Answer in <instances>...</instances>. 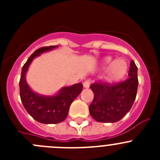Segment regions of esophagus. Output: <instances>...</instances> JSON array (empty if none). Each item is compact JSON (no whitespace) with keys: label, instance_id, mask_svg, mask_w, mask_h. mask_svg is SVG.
<instances>
[{"label":"esophagus","instance_id":"34e87169","mask_svg":"<svg viewBox=\"0 0 160 160\" xmlns=\"http://www.w3.org/2000/svg\"><path fill=\"white\" fill-rule=\"evenodd\" d=\"M90 82L89 81H86V82H84V83H83V87H84V88H89V87H90Z\"/></svg>","mask_w":160,"mask_h":160}]
</instances>
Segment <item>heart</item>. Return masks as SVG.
Wrapping results in <instances>:
<instances>
[{
	"label": "heart",
	"instance_id": "b5f03b06",
	"mask_svg": "<svg viewBox=\"0 0 160 160\" xmlns=\"http://www.w3.org/2000/svg\"><path fill=\"white\" fill-rule=\"evenodd\" d=\"M101 69H107L105 80L107 82L114 83L124 78L128 71V64L127 61L118 58L113 61L111 56H107L102 60Z\"/></svg>",
	"mask_w": 160,
	"mask_h": 160
}]
</instances>
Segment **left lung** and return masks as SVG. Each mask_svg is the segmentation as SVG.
I'll return each mask as SVG.
<instances>
[{
  "mask_svg": "<svg viewBox=\"0 0 160 160\" xmlns=\"http://www.w3.org/2000/svg\"><path fill=\"white\" fill-rule=\"evenodd\" d=\"M128 77L118 84L98 82L90 86L94 97L89 111L97 122H116L129 112L136 98L138 84V68L133 60Z\"/></svg>",
  "mask_w": 160,
  "mask_h": 160,
  "instance_id": "1",
  "label": "left lung"
}]
</instances>
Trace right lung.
Here are the masks:
<instances>
[{
	"label": "right lung",
	"instance_id": "add662e5",
	"mask_svg": "<svg viewBox=\"0 0 160 160\" xmlns=\"http://www.w3.org/2000/svg\"><path fill=\"white\" fill-rule=\"evenodd\" d=\"M58 46L38 49L31 55L22 67L20 79V96L24 107L36 121L45 124H56L66 119L71 103L82 90V84L62 87L55 94L44 95L34 92L28 85L26 73L33 59L45 52L51 51Z\"/></svg>",
	"mask_w": 160,
	"mask_h": 160
}]
</instances>
